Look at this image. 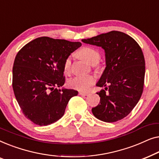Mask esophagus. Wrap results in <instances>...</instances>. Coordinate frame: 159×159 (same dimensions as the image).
Instances as JSON below:
<instances>
[{"instance_id": "esophagus-1", "label": "esophagus", "mask_w": 159, "mask_h": 159, "mask_svg": "<svg viewBox=\"0 0 159 159\" xmlns=\"http://www.w3.org/2000/svg\"><path fill=\"white\" fill-rule=\"evenodd\" d=\"M79 94L80 95H84V96H85V95H89V93H88V92H82V91H80V92H79Z\"/></svg>"}]
</instances>
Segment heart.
<instances>
[{"label":"heart","mask_w":159,"mask_h":159,"mask_svg":"<svg viewBox=\"0 0 159 159\" xmlns=\"http://www.w3.org/2000/svg\"><path fill=\"white\" fill-rule=\"evenodd\" d=\"M77 54L80 57L85 60L88 64L95 65L99 62L101 55L99 52L93 48L84 46L77 51ZM71 56H69L64 61V70L65 73L69 74L71 69ZM96 82V78L93 75L75 76L69 81V85L76 90L86 91Z\"/></svg>","instance_id":"b5f03b06"}]
</instances>
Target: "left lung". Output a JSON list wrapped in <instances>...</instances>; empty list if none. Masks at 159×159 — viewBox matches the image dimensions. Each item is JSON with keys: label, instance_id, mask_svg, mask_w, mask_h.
Wrapping results in <instances>:
<instances>
[{"label": "left lung", "instance_id": "8db88e82", "mask_svg": "<svg viewBox=\"0 0 159 159\" xmlns=\"http://www.w3.org/2000/svg\"><path fill=\"white\" fill-rule=\"evenodd\" d=\"M88 44L105 50L106 67L98 87L101 100L92 108L94 116L106 122H114L127 116L138 103L143 91L145 63L142 49L132 37L111 31L83 39Z\"/></svg>", "mask_w": 159, "mask_h": 159}]
</instances>
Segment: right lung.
<instances>
[{
    "instance_id": "1",
    "label": "right lung",
    "mask_w": 159,
    "mask_h": 159,
    "mask_svg": "<svg viewBox=\"0 0 159 159\" xmlns=\"http://www.w3.org/2000/svg\"><path fill=\"white\" fill-rule=\"evenodd\" d=\"M82 45L80 42L41 37L26 44L16 54L12 86L26 118L39 126L51 125L64 114L71 89L58 90L65 82L64 63Z\"/></svg>"
}]
</instances>
